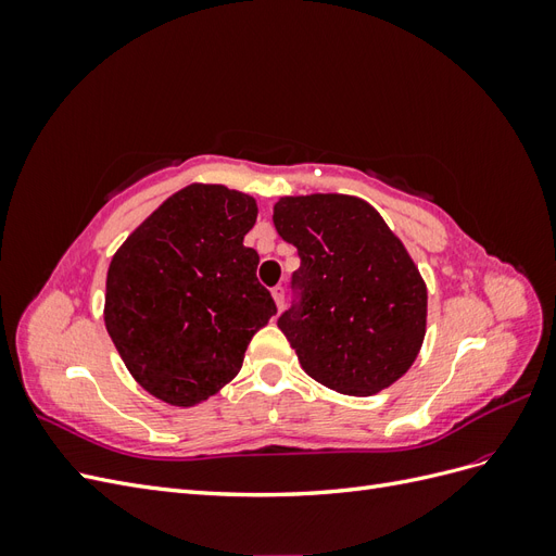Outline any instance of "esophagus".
<instances>
[{"label": "esophagus", "mask_w": 556, "mask_h": 556, "mask_svg": "<svg viewBox=\"0 0 556 556\" xmlns=\"http://www.w3.org/2000/svg\"><path fill=\"white\" fill-rule=\"evenodd\" d=\"M271 296H274V301H276L278 311H280L282 304H285V288H282V285H276V288L271 290Z\"/></svg>", "instance_id": "1"}]
</instances>
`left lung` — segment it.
I'll list each match as a JSON object with an SVG mask.
<instances>
[{
    "mask_svg": "<svg viewBox=\"0 0 556 556\" xmlns=\"http://www.w3.org/2000/svg\"><path fill=\"white\" fill-rule=\"evenodd\" d=\"M274 225L301 257V301L278 319L301 368L348 396L394 384L427 333V285L406 245L352 194L280 197Z\"/></svg>",
    "mask_w": 556,
    "mask_h": 556,
    "instance_id": "8db88e82",
    "label": "left lung"
}]
</instances>
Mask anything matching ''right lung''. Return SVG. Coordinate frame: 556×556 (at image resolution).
Masks as SVG:
<instances>
[{"label": "right lung", "mask_w": 556, "mask_h": 556, "mask_svg": "<svg viewBox=\"0 0 556 556\" xmlns=\"http://www.w3.org/2000/svg\"><path fill=\"white\" fill-rule=\"evenodd\" d=\"M257 201L225 185L192 182L150 213L115 250L104 323L131 378L176 408L229 384L276 304L243 245Z\"/></svg>", "instance_id": "1"}]
</instances>
